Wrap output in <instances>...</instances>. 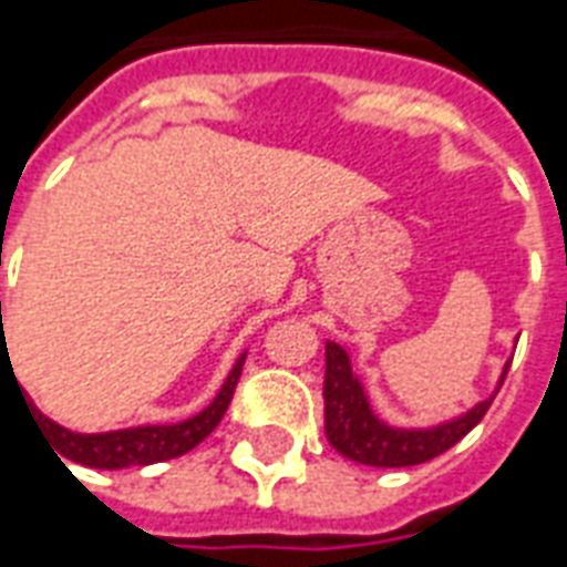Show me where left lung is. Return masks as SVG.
I'll list each match as a JSON object with an SVG mask.
<instances>
[{
	"label": "left lung",
	"instance_id": "left-lung-1",
	"mask_svg": "<svg viewBox=\"0 0 567 567\" xmlns=\"http://www.w3.org/2000/svg\"><path fill=\"white\" fill-rule=\"evenodd\" d=\"M512 365V362H508ZM505 380V371H503ZM499 380V383H503ZM494 395L478 401L464 416L431 427H395L374 416L360 378L353 374L351 357L336 341H327V374H323V427L339 455L369 466H416L443 455L464 440L491 408Z\"/></svg>",
	"mask_w": 567,
	"mask_h": 567
}]
</instances>
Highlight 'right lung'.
<instances>
[{"label":"right lung","instance_id":"obj_1","mask_svg":"<svg viewBox=\"0 0 567 567\" xmlns=\"http://www.w3.org/2000/svg\"><path fill=\"white\" fill-rule=\"evenodd\" d=\"M6 348L8 344L6 339H2L0 362L6 360ZM244 360L246 353L235 362V369L228 371L226 383L216 392V399L210 401L202 413H196L193 419H184L178 425H140L124 427V431H106V434H76V431H68V427H62L59 422H53V419L43 416L38 408H32V419H38V425H41V431L47 434V440H50L53 452H59V455H55L59 461L68 457L73 464L94 466V470H124V466L159 464V461H168V457L187 455L189 449H196L198 443L219 425V419L226 416L228 401L235 395ZM29 404H32V401H29Z\"/></svg>","mask_w":567,"mask_h":567}]
</instances>
